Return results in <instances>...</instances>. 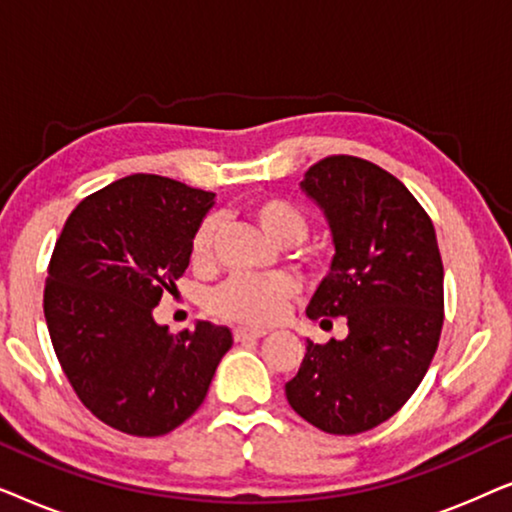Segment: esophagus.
<instances>
[{"label": "esophagus", "mask_w": 512, "mask_h": 512, "mask_svg": "<svg viewBox=\"0 0 512 512\" xmlns=\"http://www.w3.org/2000/svg\"><path fill=\"white\" fill-rule=\"evenodd\" d=\"M265 335H268V331H263V328H235L233 331L235 342L258 340V338H265Z\"/></svg>", "instance_id": "34e87169"}]
</instances>
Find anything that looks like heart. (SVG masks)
Returning a JSON list of instances; mask_svg holds the SVG:
<instances>
[{"label":"heart","mask_w":512,"mask_h":512,"mask_svg":"<svg viewBox=\"0 0 512 512\" xmlns=\"http://www.w3.org/2000/svg\"><path fill=\"white\" fill-rule=\"evenodd\" d=\"M249 216L277 247H296L310 233V216L296 202L268 195L249 205ZM221 219L207 214L191 235V263L195 270H209L216 263ZM298 293V284L286 275L235 277L209 296V312L223 321L261 328L277 324Z\"/></svg>","instance_id":"b5f03b06"}]
</instances>
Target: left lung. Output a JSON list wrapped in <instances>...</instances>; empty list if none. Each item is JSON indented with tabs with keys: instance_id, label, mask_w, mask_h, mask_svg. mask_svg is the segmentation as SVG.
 Returning a JSON list of instances; mask_svg holds the SVG:
<instances>
[{
	"instance_id": "left-lung-1",
	"label": "left lung",
	"mask_w": 512,
	"mask_h": 512,
	"mask_svg": "<svg viewBox=\"0 0 512 512\" xmlns=\"http://www.w3.org/2000/svg\"><path fill=\"white\" fill-rule=\"evenodd\" d=\"M300 186L324 209L335 244L307 317H345L349 335L307 342L284 391L305 422L354 436L396 415L424 380L443 331V261L424 207L370 160L321 158Z\"/></svg>"
}]
</instances>
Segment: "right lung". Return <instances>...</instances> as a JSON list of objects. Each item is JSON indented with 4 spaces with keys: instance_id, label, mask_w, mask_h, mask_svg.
Segmentation results:
<instances>
[{
    "instance_id": "obj_1",
    "label": "right lung",
    "mask_w": 512,
    "mask_h": 512,
    "mask_svg": "<svg viewBox=\"0 0 512 512\" xmlns=\"http://www.w3.org/2000/svg\"><path fill=\"white\" fill-rule=\"evenodd\" d=\"M214 193L132 174L83 198L55 242L44 289L51 342L79 401L111 429L165 436L205 401L226 326L172 335L153 307L177 291Z\"/></svg>"
}]
</instances>
